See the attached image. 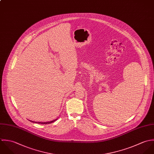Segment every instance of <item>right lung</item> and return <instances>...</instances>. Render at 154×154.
Wrapping results in <instances>:
<instances>
[{
    "mask_svg": "<svg viewBox=\"0 0 154 154\" xmlns=\"http://www.w3.org/2000/svg\"><path fill=\"white\" fill-rule=\"evenodd\" d=\"M57 119H56V120H53V121H51V122H32V121H30L31 122H33V123H38V124H50V123H53V122H54L55 121H56Z\"/></svg>",
    "mask_w": 154,
    "mask_h": 154,
    "instance_id": "obj_1",
    "label": "right lung"
}]
</instances>
